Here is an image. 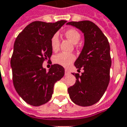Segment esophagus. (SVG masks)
<instances>
[{"mask_svg": "<svg viewBox=\"0 0 127 127\" xmlns=\"http://www.w3.org/2000/svg\"><path fill=\"white\" fill-rule=\"evenodd\" d=\"M69 73H70V72L69 71H68V70L65 69V71H64V74H65L66 76V75H69Z\"/></svg>", "mask_w": 127, "mask_h": 127, "instance_id": "obj_1", "label": "esophagus"}]
</instances>
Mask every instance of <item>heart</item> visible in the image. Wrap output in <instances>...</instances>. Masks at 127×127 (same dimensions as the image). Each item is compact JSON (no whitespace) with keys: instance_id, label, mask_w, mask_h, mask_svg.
<instances>
[{"instance_id":"heart-1","label":"heart","mask_w":127,"mask_h":127,"mask_svg":"<svg viewBox=\"0 0 127 127\" xmlns=\"http://www.w3.org/2000/svg\"><path fill=\"white\" fill-rule=\"evenodd\" d=\"M65 36L69 39L73 44H77L80 40V34L77 30L74 29H69L65 32ZM51 47L52 50L56 51L59 48L60 40L58 33H55L51 38ZM75 56L72 54L67 53H60L56 55L54 57V62L59 65L68 67L69 66L73 61H75Z\"/></svg>"}]
</instances>
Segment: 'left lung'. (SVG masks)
I'll return each instance as SVG.
<instances>
[{"instance_id":"obj_1","label":"left lung","mask_w":127,"mask_h":127,"mask_svg":"<svg viewBox=\"0 0 127 127\" xmlns=\"http://www.w3.org/2000/svg\"><path fill=\"white\" fill-rule=\"evenodd\" d=\"M84 33L85 42L81 53L74 63L78 70L84 72L76 76V83L68 88L73 102L82 107L94 104L106 91L110 80L111 66L110 46L107 37L94 23L89 20L69 22Z\"/></svg>"}]
</instances>
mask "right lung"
<instances>
[{"instance_id": "add662e5", "label": "right lung", "mask_w": 127, "mask_h": 127, "mask_svg": "<svg viewBox=\"0 0 127 127\" xmlns=\"http://www.w3.org/2000/svg\"><path fill=\"white\" fill-rule=\"evenodd\" d=\"M66 22H33L14 42L11 58L13 83L18 94L30 105L38 107L49 101L54 84L64 75L61 65L54 64L47 71L42 63L52 55L51 37Z\"/></svg>"}]
</instances>
